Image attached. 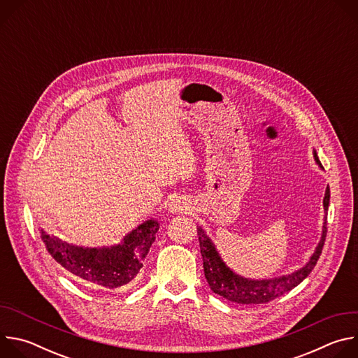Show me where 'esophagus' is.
<instances>
[{"instance_id": "obj_1", "label": "esophagus", "mask_w": 358, "mask_h": 358, "mask_svg": "<svg viewBox=\"0 0 358 358\" xmlns=\"http://www.w3.org/2000/svg\"><path fill=\"white\" fill-rule=\"evenodd\" d=\"M191 210V206L188 203L187 199L181 196H176L171 199L169 203V211L173 214H187Z\"/></svg>"}]
</instances>
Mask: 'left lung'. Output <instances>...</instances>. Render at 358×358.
<instances>
[{
    "label": "left lung",
    "mask_w": 358,
    "mask_h": 358,
    "mask_svg": "<svg viewBox=\"0 0 358 358\" xmlns=\"http://www.w3.org/2000/svg\"><path fill=\"white\" fill-rule=\"evenodd\" d=\"M315 159L319 163V157L316 156V152H315ZM329 201H330V188L327 187L324 199H323L324 211L329 210ZM196 234H198L199 249L202 255L203 275H206V279L211 290L228 299L229 301L242 303V304H262V303H269L280 297L282 294L290 292L293 287H296L299 283H301L306 278L309 276V273L316 266L324 246V241L327 235V221H324L322 241L316 248V252L313 253V257L310 258L308 265L294 273H290L282 278L269 279V280H249L235 275L224 265L213 242L210 241V238L206 235V232H203L201 227H196Z\"/></svg>",
    "instance_id": "left-lung-1"
}]
</instances>
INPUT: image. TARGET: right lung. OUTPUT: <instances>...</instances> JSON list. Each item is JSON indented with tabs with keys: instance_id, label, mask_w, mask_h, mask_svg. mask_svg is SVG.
Instances as JSON below:
<instances>
[{
	"instance_id": "right-lung-1",
	"label": "right lung",
	"mask_w": 358,
	"mask_h": 358,
	"mask_svg": "<svg viewBox=\"0 0 358 358\" xmlns=\"http://www.w3.org/2000/svg\"><path fill=\"white\" fill-rule=\"evenodd\" d=\"M159 224L145 221L130 232L122 245L105 249H83L62 242L45 232L41 239L50 257L73 276L105 289H119L130 283L156 239Z\"/></svg>"
}]
</instances>
